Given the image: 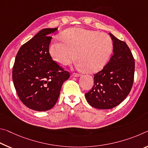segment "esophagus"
I'll return each instance as SVG.
<instances>
[{"label":"esophagus","mask_w":148,"mask_h":148,"mask_svg":"<svg viewBox=\"0 0 148 148\" xmlns=\"http://www.w3.org/2000/svg\"><path fill=\"white\" fill-rule=\"evenodd\" d=\"M72 76H73V77H79V74H77V73H72Z\"/></svg>","instance_id":"1"}]
</instances>
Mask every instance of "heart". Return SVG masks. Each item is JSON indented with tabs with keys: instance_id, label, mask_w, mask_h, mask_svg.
I'll list each match as a JSON object with an SVG mask.
<instances>
[{
	"instance_id": "1",
	"label": "heart",
	"mask_w": 148,
	"mask_h": 148,
	"mask_svg": "<svg viewBox=\"0 0 148 148\" xmlns=\"http://www.w3.org/2000/svg\"><path fill=\"white\" fill-rule=\"evenodd\" d=\"M62 41L51 44L49 52L58 64L66 66L76 57V66L88 73H95L103 68L112 52L113 43L103 32L72 27L61 35Z\"/></svg>"
}]
</instances>
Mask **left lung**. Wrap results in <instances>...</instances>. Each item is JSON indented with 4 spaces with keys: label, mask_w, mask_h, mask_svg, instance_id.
<instances>
[{
    "label": "left lung",
    "mask_w": 148,
    "mask_h": 148,
    "mask_svg": "<svg viewBox=\"0 0 148 148\" xmlns=\"http://www.w3.org/2000/svg\"><path fill=\"white\" fill-rule=\"evenodd\" d=\"M113 43L112 56L101 71L94 75L91 90L85 94L91 107L110 109L125 99L132 89L135 62L125 41L109 33Z\"/></svg>",
    "instance_id": "obj_1"
}]
</instances>
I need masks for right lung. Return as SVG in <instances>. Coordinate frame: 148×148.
Returning <instances> with one entry per match:
<instances>
[{"label":"right lung","instance_id":"obj_1","mask_svg":"<svg viewBox=\"0 0 148 148\" xmlns=\"http://www.w3.org/2000/svg\"><path fill=\"white\" fill-rule=\"evenodd\" d=\"M57 28L41 30L20 48L12 69V79L18 97L29 109H51L57 103L63 83L70 77L53 60L49 53L50 34Z\"/></svg>","mask_w":148,"mask_h":148}]
</instances>
